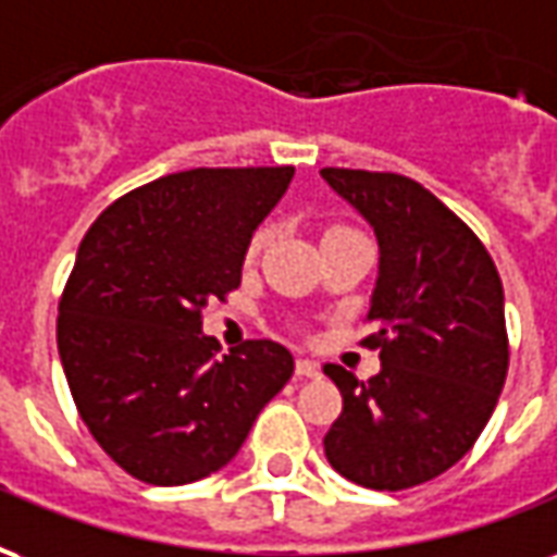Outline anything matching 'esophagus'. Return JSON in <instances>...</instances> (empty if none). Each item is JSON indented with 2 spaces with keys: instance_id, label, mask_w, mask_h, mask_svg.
Instances as JSON below:
<instances>
[{
  "instance_id": "obj_1",
  "label": "esophagus",
  "mask_w": 557,
  "mask_h": 557,
  "mask_svg": "<svg viewBox=\"0 0 557 557\" xmlns=\"http://www.w3.org/2000/svg\"><path fill=\"white\" fill-rule=\"evenodd\" d=\"M295 373L301 375V379H319V375H322V363L310 361V358H301V361L295 363Z\"/></svg>"
}]
</instances>
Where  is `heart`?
Masks as SVG:
<instances>
[{
  "label": "heart",
  "instance_id": "obj_1",
  "mask_svg": "<svg viewBox=\"0 0 557 557\" xmlns=\"http://www.w3.org/2000/svg\"><path fill=\"white\" fill-rule=\"evenodd\" d=\"M262 242H265V232H259V235H256L253 242H250V253H256V250L262 247Z\"/></svg>",
  "mask_w": 557,
  "mask_h": 557
}]
</instances>
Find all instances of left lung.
I'll return each instance as SVG.
<instances>
[{
	"label": "left lung",
	"mask_w": 557,
	"mask_h": 557,
	"mask_svg": "<svg viewBox=\"0 0 557 557\" xmlns=\"http://www.w3.org/2000/svg\"><path fill=\"white\" fill-rule=\"evenodd\" d=\"M379 242L363 339L382 370L327 363L343 411L327 462L367 490H409L474 447L507 379L502 277L478 235L426 187L394 172L322 170Z\"/></svg>",
	"instance_id": "obj_1"
}]
</instances>
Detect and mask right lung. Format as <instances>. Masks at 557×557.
Listing matches in <instances>:
<instances>
[{"label":"right lung","mask_w":557,"mask_h":557,"mask_svg":"<svg viewBox=\"0 0 557 557\" xmlns=\"http://www.w3.org/2000/svg\"><path fill=\"white\" fill-rule=\"evenodd\" d=\"M295 170H187L91 223L59 301V358L79 418L127 474L194 483L232 462L292 379V351L250 339L218 358L202 310L242 283L259 223Z\"/></svg>","instance_id":"right-lung-1"}]
</instances>
